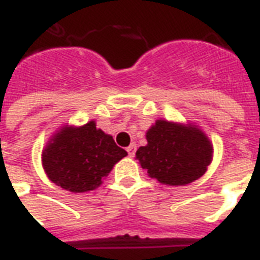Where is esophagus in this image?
Returning <instances> with one entry per match:
<instances>
[{"mask_svg": "<svg viewBox=\"0 0 260 260\" xmlns=\"http://www.w3.org/2000/svg\"><path fill=\"white\" fill-rule=\"evenodd\" d=\"M126 152H128V155H129L131 158H132V156H135V152H136V146H135V144H131L129 147H126Z\"/></svg>", "mask_w": 260, "mask_h": 260, "instance_id": "obj_1", "label": "esophagus"}]
</instances>
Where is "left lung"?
Instances as JSON below:
<instances>
[{
	"label": "left lung",
	"instance_id": "obj_1",
	"mask_svg": "<svg viewBox=\"0 0 260 260\" xmlns=\"http://www.w3.org/2000/svg\"><path fill=\"white\" fill-rule=\"evenodd\" d=\"M147 144L136 159L148 177L169 186H185L201 178L213 159V144L193 122L156 120L146 132Z\"/></svg>",
	"mask_w": 260,
	"mask_h": 260
}]
</instances>
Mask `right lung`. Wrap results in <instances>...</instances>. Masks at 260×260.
Returning a JSON list of instances; mask_svg holds the SVG:
<instances>
[{"mask_svg":"<svg viewBox=\"0 0 260 260\" xmlns=\"http://www.w3.org/2000/svg\"><path fill=\"white\" fill-rule=\"evenodd\" d=\"M126 155L91 120L85 125L59 128L43 148L42 165L48 179L62 189L85 193L100 187Z\"/></svg>","mask_w":260,"mask_h":260,"instance_id":"obj_1","label":"right lung"}]
</instances>
